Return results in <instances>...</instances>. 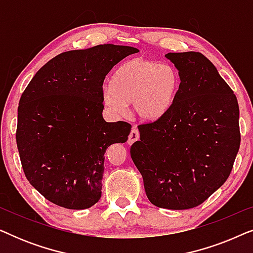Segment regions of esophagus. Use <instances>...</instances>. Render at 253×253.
Wrapping results in <instances>:
<instances>
[{"mask_svg":"<svg viewBox=\"0 0 253 253\" xmlns=\"http://www.w3.org/2000/svg\"><path fill=\"white\" fill-rule=\"evenodd\" d=\"M139 139V131H138V129H136V127H133L132 130H131V132L129 134V139H127V144L131 145L133 144L134 141Z\"/></svg>","mask_w":253,"mask_h":253,"instance_id":"34e87169","label":"esophagus"}]
</instances>
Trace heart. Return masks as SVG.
<instances>
[{
	"mask_svg": "<svg viewBox=\"0 0 253 253\" xmlns=\"http://www.w3.org/2000/svg\"><path fill=\"white\" fill-rule=\"evenodd\" d=\"M181 78L174 65L136 57L121 64L102 100L114 115H123L126 103L144 121H155L169 112L177 96Z\"/></svg>",
	"mask_w": 253,
	"mask_h": 253,
	"instance_id": "1",
	"label": "heart"
}]
</instances>
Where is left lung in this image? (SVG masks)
<instances>
[{"instance_id": "left-lung-1", "label": "left lung", "mask_w": 253, "mask_h": 253, "mask_svg": "<svg viewBox=\"0 0 253 253\" xmlns=\"http://www.w3.org/2000/svg\"><path fill=\"white\" fill-rule=\"evenodd\" d=\"M181 85L174 105L138 126L130 148L153 205L188 210L200 205L229 177L241 144L240 108L233 89L197 51L168 53Z\"/></svg>"}]
</instances>
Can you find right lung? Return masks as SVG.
<instances>
[{
    "instance_id": "add662e5",
    "label": "right lung",
    "mask_w": 253,
    "mask_h": 253,
    "mask_svg": "<svg viewBox=\"0 0 253 253\" xmlns=\"http://www.w3.org/2000/svg\"><path fill=\"white\" fill-rule=\"evenodd\" d=\"M137 48L106 43L62 53L34 75L19 100L16 141L27 181L47 200L85 210L101 197L105 153L129 123L106 122V76Z\"/></svg>"
}]
</instances>
